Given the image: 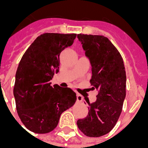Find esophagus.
<instances>
[{"label":"esophagus","instance_id":"esophagus-1","mask_svg":"<svg viewBox=\"0 0 148 148\" xmlns=\"http://www.w3.org/2000/svg\"><path fill=\"white\" fill-rule=\"evenodd\" d=\"M82 99H83V97H82V96L81 95V94H79V93H77V101H82Z\"/></svg>","mask_w":148,"mask_h":148}]
</instances>
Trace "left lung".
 Segmentation results:
<instances>
[{
	"mask_svg": "<svg viewBox=\"0 0 148 148\" xmlns=\"http://www.w3.org/2000/svg\"><path fill=\"white\" fill-rule=\"evenodd\" d=\"M91 64L92 89L98 91L97 101L89 102L86 117L77 121L78 128L89 137H100L114 127L126 96V73L120 52L107 37L78 34Z\"/></svg>",
	"mask_w": 148,
	"mask_h": 148,
	"instance_id": "obj_1",
	"label": "left lung"
}]
</instances>
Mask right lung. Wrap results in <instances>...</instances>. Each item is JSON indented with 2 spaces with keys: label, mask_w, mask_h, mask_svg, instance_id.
<instances>
[{
  "label": "right lung",
  "mask_w": 148,
  "mask_h": 148,
  "mask_svg": "<svg viewBox=\"0 0 148 148\" xmlns=\"http://www.w3.org/2000/svg\"><path fill=\"white\" fill-rule=\"evenodd\" d=\"M76 36V34H42L21 58L13 94L19 117L32 132L44 134L54 130L62 113L77 100L71 89L51 86L50 82L58 72L60 53L73 44Z\"/></svg>",
  "instance_id": "1"
}]
</instances>
